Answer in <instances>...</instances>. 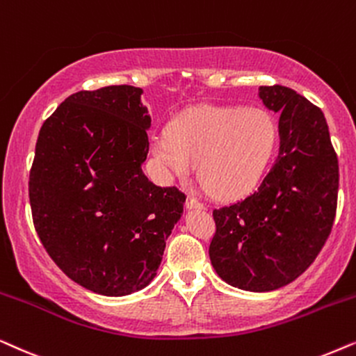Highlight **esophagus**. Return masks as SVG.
Listing matches in <instances>:
<instances>
[{
    "label": "esophagus",
    "instance_id": "esophagus-1",
    "mask_svg": "<svg viewBox=\"0 0 356 356\" xmlns=\"http://www.w3.org/2000/svg\"><path fill=\"white\" fill-rule=\"evenodd\" d=\"M187 208H188V210H205L203 203H200L197 200V198H193V197L187 198Z\"/></svg>",
    "mask_w": 356,
    "mask_h": 356
}]
</instances>
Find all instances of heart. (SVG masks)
<instances>
[{
	"instance_id": "b5f03b06",
	"label": "heart",
	"mask_w": 356,
	"mask_h": 356,
	"mask_svg": "<svg viewBox=\"0 0 356 356\" xmlns=\"http://www.w3.org/2000/svg\"><path fill=\"white\" fill-rule=\"evenodd\" d=\"M277 145V127L262 108L195 107L156 135L151 151L175 179L191 175L216 197L233 200L257 186Z\"/></svg>"
}]
</instances>
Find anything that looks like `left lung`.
Masks as SVG:
<instances>
[{
    "instance_id": "left-lung-1",
    "label": "left lung",
    "mask_w": 356,
    "mask_h": 356,
    "mask_svg": "<svg viewBox=\"0 0 356 356\" xmlns=\"http://www.w3.org/2000/svg\"><path fill=\"white\" fill-rule=\"evenodd\" d=\"M259 99L280 115V149L257 191L213 211L210 260L227 285L265 293L295 282L329 238L339 161L319 107L285 86H260Z\"/></svg>"
}]
</instances>
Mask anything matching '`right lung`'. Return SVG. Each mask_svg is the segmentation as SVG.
Listing matches in <instances>:
<instances>
[{
    "label": "right lung",
    "mask_w": 356,
    "mask_h": 356,
    "mask_svg": "<svg viewBox=\"0 0 356 356\" xmlns=\"http://www.w3.org/2000/svg\"><path fill=\"white\" fill-rule=\"evenodd\" d=\"M143 89L71 94L42 125L29 198L37 234L66 277L104 296L154 280L186 195L158 187L141 165L151 117Z\"/></svg>",
    "instance_id": "1"
}]
</instances>
